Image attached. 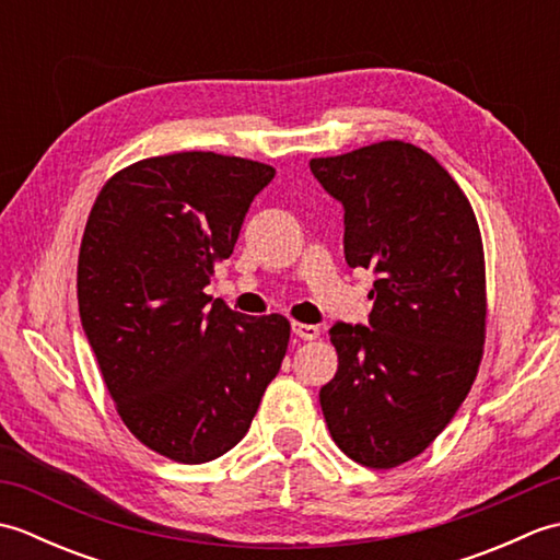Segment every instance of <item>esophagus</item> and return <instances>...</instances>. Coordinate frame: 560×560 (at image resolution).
<instances>
[{"mask_svg":"<svg viewBox=\"0 0 560 560\" xmlns=\"http://www.w3.org/2000/svg\"><path fill=\"white\" fill-rule=\"evenodd\" d=\"M293 335L305 339V341H313V339L319 337V327L305 325V323H293Z\"/></svg>","mask_w":560,"mask_h":560,"instance_id":"obj_1","label":"esophagus"}]
</instances>
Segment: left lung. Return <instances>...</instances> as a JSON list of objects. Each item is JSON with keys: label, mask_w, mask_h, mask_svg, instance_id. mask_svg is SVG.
<instances>
[{"label": "left lung", "mask_w": 560, "mask_h": 560, "mask_svg": "<svg viewBox=\"0 0 560 560\" xmlns=\"http://www.w3.org/2000/svg\"><path fill=\"white\" fill-rule=\"evenodd\" d=\"M311 171L343 205L349 267L373 269L368 327L335 325V377L319 389L331 440L371 469L419 457L477 380L486 261L467 195L431 153L377 141Z\"/></svg>", "instance_id": "8db88e82"}]
</instances>
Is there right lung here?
<instances>
[{"label":"right lung","mask_w":560,"mask_h":560,"mask_svg":"<svg viewBox=\"0 0 560 560\" xmlns=\"http://www.w3.org/2000/svg\"><path fill=\"white\" fill-rule=\"evenodd\" d=\"M273 173L213 151L153 156L117 171L89 213L83 331L125 425L173 462L241 443L287 355V317H247L205 293Z\"/></svg>","instance_id":"obj_1"}]
</instances>
